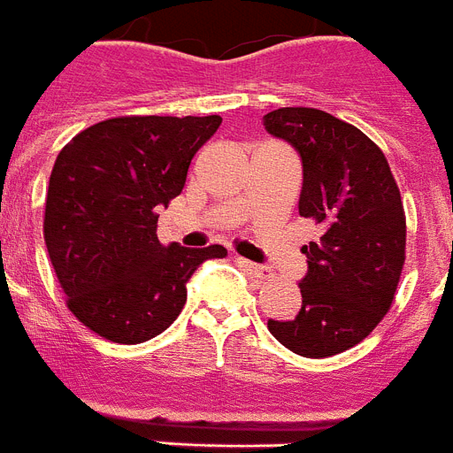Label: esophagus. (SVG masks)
<instances>
[{"mask_svg":"<svg viewBox=\"0 0 453 453\" xmlns=\"http://www.w3.org/2000/svg\"><path fill=\"white\" fill-rule=\"evenodd\" d=\"M238 264L242 265V268L247 270V273L252 274V277H257V280H268L270 274V268H265V265H258V264H252V261H247V258H238Z\"/></svg>","mask_w":453,"mask_h":453,"instance_id":"34e87169","label":"esophagus"}]
</instances>
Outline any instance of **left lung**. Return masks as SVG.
Listing matches in <instances>:
<instances>
[{"label":"left lung","instance_id":"left-lung-1","mask_svg":"<svg viewBox=\"0 0 453 453\" xmlns=\"http://www.w3.org/2000/svg\"><path fill=\"white\" fill-rule=\"evenodd\" d=\"M270 134L303 160L297 211L320 238L303 247V307L291 320H268L281 346L303 357L353 348L392 307L405 261V212L388 157L362 130L314 107L264 116Z\"/></svg>","mask_w":453,"mask_h":453}]
</instances>
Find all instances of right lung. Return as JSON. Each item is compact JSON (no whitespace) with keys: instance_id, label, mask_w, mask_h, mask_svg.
Returning a JSON list of instances; mask_svg holds the SVG:
<instances>
[{"instance_id":"right-lung-1","label":"right lung","mask_w":453,"mask_h":453,"mask_svg":"<svg viewBox=\"0 0 453 453\" xmlns=\"http://www.w3.org/2000/svg\"><path fill=\"white\" fill-rule=\"evenodd\" d=\"M212 116H119L61 149L50 173L42 235L80 323L114 343L157 337L180 314L192 273L222 245L157 241V211L185 188L189 162L215 134Z\"/></svg>"}]
</instances>
